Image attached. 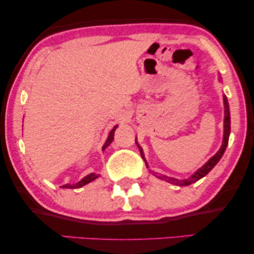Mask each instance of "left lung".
Returning a JSON list of instances; mask_svg holds the SVG:
<instances>
[{"label": "left lung", "instance_id": "1", "mask_svg": "<svg viewBox=\"0 0 254 254\" xmlns=\"http://www.w3.org/2000/svg\"><path fill=\"white\" fill-rule=\"evenodd\" d=\"M229 135H230V111H229L228 99H227V97L224 96V136H223V143H222V147H221L220 150H218L216 154H215L213 157H211L209 161H208L206 164L202 166V168H200L199 170H197V171L194 173V175L189 179L177 180L175 178H170V177L162 176V175L158 176V178L162 179V180H165V182H168V183H171V184H173V185H178V186H187V185H190V184L197 182V180L206 176L207 173L209 172L210 170L217 164L222 156H223L225 149H227L228 142H229ZM136 144H137V142H136ZM137 147H138V149H140L142 158L144 159L142 148L138 144H137ZM144 162H145V159H144ZM145 165H147V163H145Z\"/></svg>", "mask_w": 254, "mask_h": 254}]
</instances>
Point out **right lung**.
Returning <instances> with one entry per match:
<instances>
[{
  "mask_svg": "<svg viewBox=\"0 0 254 254\" xmlns=\"http://www.w3.org/2000/svg\"><path fill=\"white\" fill-rule=\"evenodd\" d=\"M116 128H117V126L114 127L112 130H111V133H110V135H109V137H107L105 144L103 145V151L105 150V149L107 148V145H110L111 142L113 141V138H114V130H116ZM98 177H99V175H96V173H90V175L84 177V178H83V179L81 180V182H78L77 184H72V185H69V184H65V185H64L62 187H65V189H79V187H82V186L86 185V184L91 183L92 180L97 179V178H98Z\"/></svg>",
  "mask_w": 254,
  "mask_h": 254,
  "instance_id": "obj_1",
  "label": "right lung"
}]
</instances>
